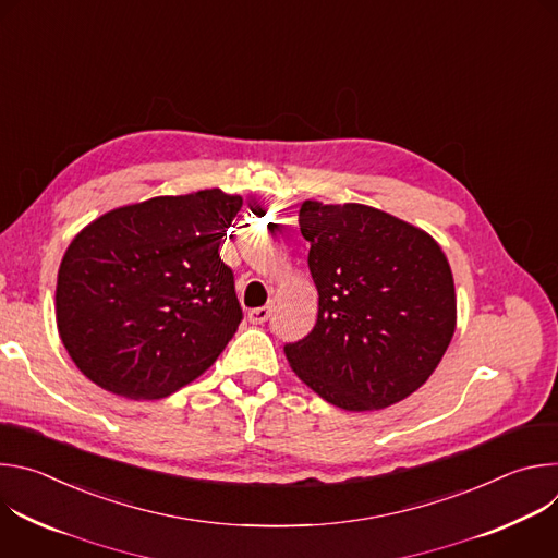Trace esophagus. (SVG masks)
<instances>
[{
    "label": "esophagus",
    "instance_id": "1",
    "mask_svg": "<svg viewBox=\"0 0 558 558\" xmlns=\"http://www.w3.org/2000/svg\"><path fill=\"white\" fill-rule=\"evenodd\" d=\"M269 315H271V306H258V308H252V311L247 313L252 325H263V323H267Z\"/></svg>",
    "mask_w": 558,
    "mask_h": 558
}]
</instances>
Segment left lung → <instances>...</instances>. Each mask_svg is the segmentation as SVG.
Segmentation results:
<instances>
[{
    "label": "left lung",
    "mask_w": 558,
    "mask_h": 558,
    "mask_svg": "<svg viewBox=\"0 0 558 558\" xmlns=\"http://www.w3.org/2000/svg\"><path fill=\"white\" fill-rule=\"evenodd\" d=\"M317 320L284 344L295 375L344 411H377L415 392L441 362L457 317L450 265L433 238L386 211L300 207Z\"/></svg>",
    "instance_id": "obj_1"
}]
</instances>
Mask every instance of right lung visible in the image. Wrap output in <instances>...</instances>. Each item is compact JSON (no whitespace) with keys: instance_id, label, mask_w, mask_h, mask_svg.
<instances>
[{"instance_id":"add662e5","label":"right lung","mask_w":558,"mask_h":558,"mask_svg":"<svg viewBox=\"0 0 558 558\" xmlns=\"http://www.w3.org/2000/svg\"><path fill=\"white\" fill-rule=\"evenodd\" d=\"M243 198L220 190L119 207L70 243L57 276L65 351L97 386L158 400L205 373L243 320L218 247Z\"/></svg>"}]
</instances>
